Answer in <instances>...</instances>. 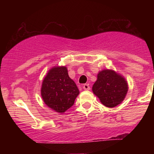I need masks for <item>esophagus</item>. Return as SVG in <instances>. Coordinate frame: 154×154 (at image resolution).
Instances as JSON below:
<instances>
[{"label":"esophagus","instance_id":"obj_1","mask_svg":"<svg viewBox=\"0 0 154 154\" xmlns=\"http://www.w3.org/2000/svg\"><path fill=\"white\" fill-rule=\"evenodd\" d=\"M82 88L85 91H89V90L91 89V87H90V85L88 84H85L84 85L82 86Z\"/></svg>","mask_w":154,"mask_h":154}]
</instances>
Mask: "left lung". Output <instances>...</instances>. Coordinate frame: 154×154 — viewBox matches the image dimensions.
<instances>
[{
  "label": "left lung",
  "instance_id": "1",
  "mask_svg": "<svg viewBox=\"0 0 154 154\" xmlns=\"http://www.w3.org/2000/svg\"><path fill=\"white\" fill-rule=\"evenodd\" d=\"M128 91V83L124 77L109 69L98 73V79L93 86V93L105 106L109 108L121 103Z\"/></svg>",
  "mask_w": 154,
  "mask_h": 154
}]
</instances>
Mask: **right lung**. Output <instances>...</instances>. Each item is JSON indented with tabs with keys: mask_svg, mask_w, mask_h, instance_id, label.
Segmentation results:
<instances>
[{
	"mask_svg": "<svg viewBox=\"0 0 154 154\" xmlns=\"http://www.w3.org/2000/svg\"><path fill=\"white\" fill-rule=\"evenodd\" d=\"M79 93L65 66L51 69L43 79L42 98L48 106L56 112L63 113L72 107Z\"/></svg>",
	"mask_w": 154,
	"mask_h": 154,
	"instance_id": "add662e5",
	"label": "right lung"
}]
</instances>
